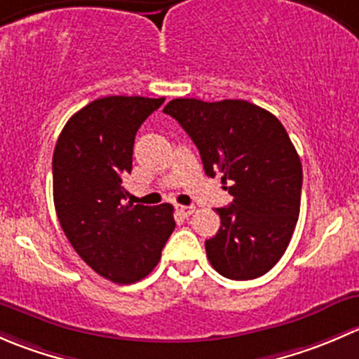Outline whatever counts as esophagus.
<instances>
[{
    "label": "esophagus",
    "mask_w": 359,
    "mask_h": 359,
    "mask_svg": "<svg viewBox=\"0 0 359 359\" xmlns=\"http://www.w3.org/2000/svg\"><path fill=\"white\" fill-rule=\"evenodd\" d=\"M175 208H177V212H179L182 217H189L191 213H194V210H196L194 206H184V205H177Z\"/></svg>",
    "instance_id": "obj_1"
}]
</instances>
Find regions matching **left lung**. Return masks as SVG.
<instances>
[{"label":"left lung","instance_id":"1","mask_svg":"<svg viewBox=\"0 0 359 359\" xmlns=\"http://www.w3.org/2000/svg\"><path fill=\"white\" fill-rule=\"evenodd\" d=\"M163 112L196 144L206 175H220L233 196L217 208L219 233L205 241L212 267L236 281L266 274L290 243L300 212L302 165L285 126L247 100L173 99Z\"/></svg>","mask_w":359,"mask_h":359}]
</instances>
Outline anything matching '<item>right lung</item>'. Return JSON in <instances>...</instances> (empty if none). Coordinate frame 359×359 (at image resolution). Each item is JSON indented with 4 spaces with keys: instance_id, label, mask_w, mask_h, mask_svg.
I'll list each match as a JSON object with an SVG mask.
<instances>
[{
    "instance_id": "add662e5",
    "label": "right lung",
    "mask_w": 359,
    "mask_h": 359,
    "mask_svg": "<svg viewBox=\"0 0 359 359\" xmlns=\"http://www.w3.org/2000/svg\"><path fill=\"white\" fill-rule=\"evenodd\" d=\"M165 99L112 95L79 109L53 151V203L79 257L112 283L146 278L175 229L173 206L123 205L135 133Z\"/></svg>"
}]
</instances>
